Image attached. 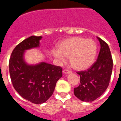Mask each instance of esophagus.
<instances>
[{"mask_svg": "<svg viewBox=\"0 0 121 121\" xmlns=\"http://www.w3.org/2000/svg\"><path fill=\"white\" fill-rule=\"evenodd\" d=\"M63 73H64V74H70L71 73V71H70V70H67V69H65V70H63Z\"/></svg>", "mask_w": 121, "mask_h": 121, "instance_id": "esophagus-1", "label": "esophagus"}]
</instances>
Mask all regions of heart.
I'll return each mask as SVG.
<instances>
[{
    "label": "heart",
    "mask_w": 121,
    "mask_h": 121,
    "mask_svg": "<svg viewBox=\"0 0 121 121\" xmlns=\"http://www.w3.org/2000/svg\"><path fill=\"white\" fill-rule=\"evenodd\" d=\"M98 53V46L93 39L72 37L59 43L57 50H53L56 58L64 61L68 57L70 65L75 70H83L92 65Z\"/></svg>",
    "instance_id": "b5f03b06"
}]
</instances>
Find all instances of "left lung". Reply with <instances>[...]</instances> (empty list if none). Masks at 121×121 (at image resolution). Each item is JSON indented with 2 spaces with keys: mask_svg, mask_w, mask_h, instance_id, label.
I'll return each instance as SVG.
<instances>
[{
  "mask_svg": "<svg viewBox=\"0 0 121 121\" xmlns=\"http://www.w3.org/2000/svg\"><path fill=\"white\" fill-rule=\"evenodd\" d=\"M100 49L97 60L86 71L77 72L80 76V84L74 88V94L80 100L92 102L106 90L110 83L113 59L107 43L98 37Z\"/></svg>",
  "mask_w": 121,
  "mask_h": 121,
  "instance_id": "obj_1",
  "label": "left lung"
}]
</instances>
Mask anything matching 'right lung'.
Masks as SVG:
<instances>
[{
	"mask_svg": "<svg viewBox=\"0 0 121 121\" xmlns=\"http://www.w3.org/2000/svg\"><path fill=\"white\" fill-rule=\"evenodd\" d=\"M41 36H32L14 48L9 61L13 85L24 99L35 104L46 102L54 92L56 82L62 76V68L42 62L28 65L24 60V52L39 47Z\"/></svg>",
	"mask_w": 121,
	"mask_h": 121,
	"instance_id": "1",
	"label": "right lung"
}]
</instances>
